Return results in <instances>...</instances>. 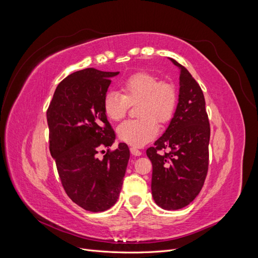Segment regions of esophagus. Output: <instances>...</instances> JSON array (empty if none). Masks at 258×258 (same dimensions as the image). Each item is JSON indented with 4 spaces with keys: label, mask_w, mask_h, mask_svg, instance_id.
Here are the masks:
<instances>
[{
    "label": "esophagus",
    "mask_w": 258,
    "mask_h": 258,
    "mask_svg": "<svg viewBox=\"0 0 258 258\" xmlns=\"http://www.w3.org/2000/svg\"><path fill=\"white\" fill-rule=\"evenodd\" d=\"M130 152H131V154L134 155V156H141V154H142V152L140 151V150H138V148H136V147H131L130 148Z\"/></svg>",
    "instance_id": "34e87169"
}]
</instances>
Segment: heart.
I'll list each match as a JSON object with an SVG mask.
<instances>
[{"mask_svg": "<svg viewBox=\"0 0 258 258\" xmlns=\"http://www.w3.org/2000/svg\"><path fill=\"white\" fill-rule=\"evenodd\" d=\"M120 91L107 92L103 111L108 119L118 121L126 116L130 104L138 103V119L126 120L117 128L120 141L131 146H143L158 135V122L168 123L177 106V90L166 80L150 72L130 75L120 85Z\"/></svg>", "mask_w": 258, "mask_h": 258, "instance_id": "b5f03b06", "label": "heart"}]
</instances>
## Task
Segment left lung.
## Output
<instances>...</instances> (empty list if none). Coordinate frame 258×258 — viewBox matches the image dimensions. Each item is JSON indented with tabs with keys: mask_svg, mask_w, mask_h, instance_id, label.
<instances>
[{
	"mask_svg": "<svg viewBox=\"0 0 258 258\" xmlns=\"http://www.w3.org/2000/svg\"><path fill=\"white\" fill-rule=\"evenodd\" d=\"M179 68L178 103L173 118L154 146L146 150L153 165L152 194L165 210H178L198 196L209 169L210 122L199 84ZM163 150L165 153H160Z\"/></svg>",
	"mask_w": 258,
	"mask_h": 258,
	"instance_id": "8db88e82",
	"label": "left lung"
}]
</instances>
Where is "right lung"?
Returning <instances> with one entry per match:
<instances>
[{"mask_svg": "<svg viewBox=\"0 0 258 258\" xmlns=\"http://www.w3.org/2000/svg\"><path fill=\"white\" fill-rule=\"evenodd\" d=\"M118 73L93 68L72 73L60 82L47 110L49 151L61 184L70 199L90 212L114 206L130 157L124 143L102 151L115 140L103 99Z\"/></svg>", "mask_w": 258, "mask_h": 258, "instance_id": "right-lung-1", "label": "right lung"}]
</instances>
